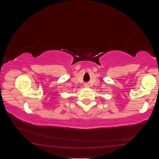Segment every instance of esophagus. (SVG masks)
Segmentation results:
<instances>
[{
    "mask_svg": "<svg viewBox=\"0 0 159 159\" xmlns=\"http://www.w3.org/2000/svg\"><path fill=\"white\" fill-rule=\"evenodd\" d=\"M84 85H85V87H87V88L89 87V84L88 83H85Z\"/></svg>",
    "mask_w": 159,
    "mask_h": 159,
    "instance_id": "34e87169",
    "label": "esophagus"
}]
</instances>
